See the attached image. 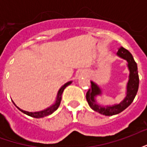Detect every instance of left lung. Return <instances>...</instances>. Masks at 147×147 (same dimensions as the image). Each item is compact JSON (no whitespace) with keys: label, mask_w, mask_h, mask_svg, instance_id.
<instances>
[{"label":"left lung","mask_w":147,"mask_h":147,"mask_svg":"<svg viewBox=\"0 0 147 147\" xmlns=\"http://www.w3.org/2000/svg\"><path fill=\"white\" fill-rule=\"evenodd\" d=\"M119 57L122 58L127 62V67L129 70V79L127 81L126 86V96L123 101L119 104H115L113 105H101L96 102V97L102 95V91L100 86L93 81L91 83V88L86 92V101L89 104L90 107L93 110L98 112L100 114L105 116H113L121 113L126 108H127L136 97L138 89H139V75H138V67L137 64L128 50L123 47H120L117 53Z\"/></svg>","instance_id":"left-lung-1"}]
</instances>
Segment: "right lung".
<instances>
[{
    "mask_svg": "<svg viewBox=\"0 0 147 147\" xmlns=\"http://www.w3.org/2000/svg\"><path fill=\"white\" fill-rule=\"evenodd\" d=\"M72 83V81H69V82H67V83H64L63 86H61L60 90H58V93H57V98H56V101H55L54 104H53L51 106H49L48 108L45 109H43V110H41V111H38V112H27V111H25V110H23V109H20L18 106L16 105L14 102V105L17 107L22 112V113H24L27 114L28 116H30L31 117H34V118H42V117H45L46 116H49V115H50L52 114L53 113H54L55 111L57 110L59 107V105L61 104V95H62V94H63V91H64V90L67 87V86H69L71 83Z\"/></svg>",
    "mask_w": 147,
    "mask_h": 147,
    "instance_id": "right-lung-1",
    "label": "right lung"
}]
</instances>
